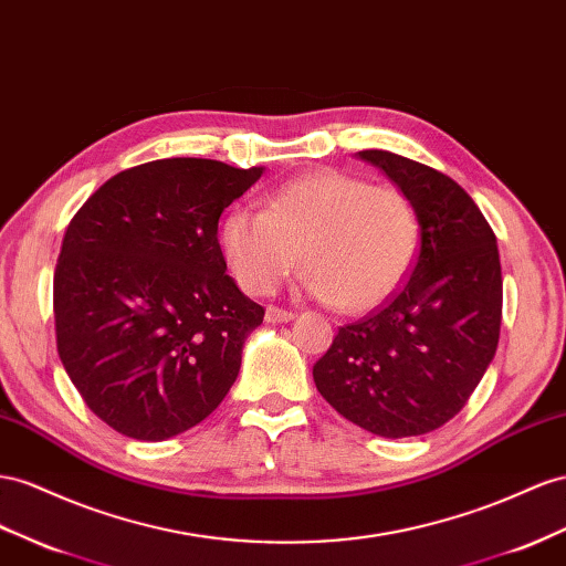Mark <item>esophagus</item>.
<instances>
[{
  "label": "esophagus",
  "mask_w": 566,
  "mask_h": 566,
  "mask_svg": "<svg viewBox=\"0 0 566 566\" xmlns=\"http://www.w3.org/2000/svg\"><path fill=\"white\" fill-rule=\"evenodd\" d=\"M295 314L287 312V310H281V307H273V304H269L266 307V321L269 324H285V321H293Z\"/></svg>",
  "instance_id": "esophagus-1"
}]
</instances>
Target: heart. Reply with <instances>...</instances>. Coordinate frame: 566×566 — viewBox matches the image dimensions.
I'll return each mask as SVG.
<instances>
[{"instance_id": "1", "label": "heart", "mask_w": 566, "mask_h": 566, "mask_svg": "<svg viewBox=\"0 0 566 566\" xmlns=\"http://www.w3.org/2000/svg\"><path fill=\"white\" fill-rule=\"evenodd\" d=\"M219 240L248 293H273L302 250L304 290L345 314H364L386 302L415 266L421 219L400 188L318 169L279 186L264 211H228Z\"/></svg>"}]
</instances>
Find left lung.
Listing matches in <instances>:
<instances>
[{
  "mask_svg": "<svg viewBox=\"0 0 566 566\" xmlns=\"http://www.w3.org/2000/svg\"><path fill=\"white\" fill-rule=\"evenodd\" d=\"M384 169L419 209L421 242L402 285L338 328L314 384L345 419L384 438L423 436L467 405L493 361L502 321L495 233L462 186L386 149Z\"/></svg>",
  "mask_w": 566,
  "mask_h": 566,
  "instance_id": "1",
  "label": "left lung"
}]
</instances>
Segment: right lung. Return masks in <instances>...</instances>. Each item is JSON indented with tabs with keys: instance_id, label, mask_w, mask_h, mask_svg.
I'll list each match as a JSON object with an SVG mask.
<instances>
[{
	"instance_id": "right-lung-1",
	"label": "right lung",
	"mask_w": 566,
	"mask_h": 566,
	"mask_svg": "<svg viewBox=\"0 0 566 566\" xmlns=\"http://www.w3.org/2000/svg\"><path fill=\"white\" fill-rule=\"evenodd\" d=\"M264 169L176 157L87 197L54 269L61 364L95 417L135 440L207 419L235 384L264 307L226 273L223 209Z\"/></svg>"
}]
</instances>
